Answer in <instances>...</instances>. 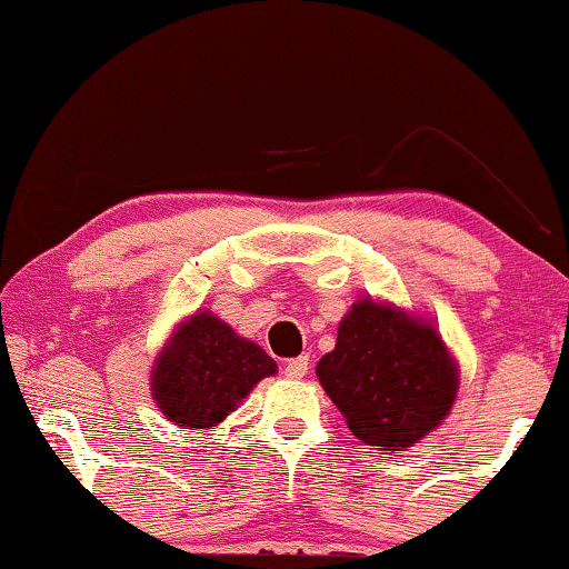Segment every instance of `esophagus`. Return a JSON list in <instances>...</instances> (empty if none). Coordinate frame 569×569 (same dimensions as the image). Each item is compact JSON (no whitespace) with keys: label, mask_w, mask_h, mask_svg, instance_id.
I'll use <instances>...</instances> for the list:
<instances>
[{"label":"esophagus","mask_w":569,"mask_h":569,"mask_svg":"<svg viewBox=\"0 0 569 569\" xmlns=\"http://www.w3.org/2000/svg\"><path fill=\"white\" fill-rule=\"evenodd\" d=\"M306 375H308V356H298V359H290L284 363L287 380H303Z\"/></svg>","instance_id":"1"}]
</instances>
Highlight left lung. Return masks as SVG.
Instances as JSON below:
<instances>
[{"label": "left lung", "instance_id": "8db88e82", "mask_svg": "<svg viewBox=\"0 0 569 569\" xmlns=\"http://www.w3.org/2000/svg\"><path fill=\"white\" fill-rule=\"evenodd\" d=\"M317 377L348 430L390 453L438 430L459 392V363L438 327L375 298L350 306Z\"/></svg>", "mask_w": 569, "mask_h": 569}]
</instances>
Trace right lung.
I'll list each match as a JSON object with an SVG mask.
<instances>
[{
    "mask_svg": "<svg viewBox=\"0 0 569 569\" xmlns=\"http://www.w3.org/2000/svg\"><path fill=\"white\" fill-rule=\"evenodd\" d=\"M277 361L210 311H194L168 335L152 363L150 388L160 413L184 430H213Z\"/></svg>",
    "mask_w": 569,
    "mask_h": 569,
    "instance_id": "add662e5",
    "label": "right lung"
}]
</instances>
